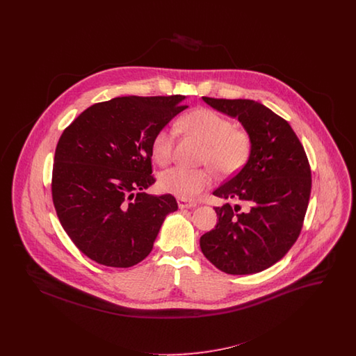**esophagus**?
I'll return each instance as SVG.
<instances>
[{
	"label": "esophagus",
	"mask_w": 356,
	"mask_h": 356,
	"mask_svg": "<svg viewBox=\"0 0 356 356\" xmlns=\"http://www.w3.org/2000/svg\"><path fill=\"white\" fill-rule=\"evenodd\" d=\"M177 204H179V207L180 208H193V207H196V203H193V202H188L186 199H181V197H179L177 199Z\"/></svg>",
	"instance_id": "esophagus-1"
}]
</instances>
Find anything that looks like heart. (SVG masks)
Segmentation results:
<instances>
[{"mask_svg": "<svg viewBox=\"0 0 356 356\" xmlns=\"http://www.w3.org/2000/svg\"><path fill=\"white\" fill-rule=\"evenodd\" d=\"M180 127L204 143L202 161L218 173L228 176L241 170L252 152V138L244 128L234 127L228 118L211 109H196L180 120ZM176 138L175 127H164L153 136L152 156L160 165H167L172 159ZM213 175L208 168L191 170L173 167L161 172L159 186L181 199H193L212 184Z\"/></svg>", "mask_w": 356, "mask_h": 356, "instance_id": "b5f03b06", "label": "heart"}]
</instances>
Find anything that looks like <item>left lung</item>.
Returning <instances> with one entry per match:
<instances>
[{
  "instance_id": "obj_1",
  "label": "left lung",
  "mask_w": 356,
  "mask_h": 356,
  "mask_svg": "<svg viewBox=\"0 0 356 356\" xmlns=\"http://www.w3.org/2000/svg\"><path fill=\"white\" fill-rule=\"evenodd\" d=\"M237 118L252 138L243 170L213 195L234 200L215 207L219 221L200 237L204 256L220 271H264L291 250L300 235L311 193V168L305 148L287 121L254 100L203 97Z\"/></svg>"
}]
</instances>
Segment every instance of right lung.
<instances>
[{"label": "right lung", "mask_w": 356, "mask_h": 356, "mask_svg": "<svg viewBox=\"0 0 356 356\" xmlns=\"http://www.w3.org/2000/svg\"><path fill=\"white\" fill-rule=\"evenodd\" d=\"M186 96H125L97 102L65 128L51 173V197L74 245L96 263L128 268L151 254L172 195L143 192L152 175L153 136Z\"/></svg>", "instance_id": "1"}]
</instances>
